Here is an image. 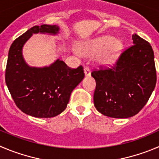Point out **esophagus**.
<instances>
[{"label":"esophagus","mask_w":159,"mask_h":159,"mask_svg":"<svg viewBox=\"0 0 159 159\" xmlns=\"http://www.w3.org/2000/svg\"><path fill=\"white\" fill-rule=\"evenodd\" d=\"M84 73H85L86 76H90V68L87 67V66H86V67L84 68Z\"/></svg>","instance_id":"34e87169"}]
</instances>
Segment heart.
Wrapping results in <instances>:
<instances>
[{
    "instance_id": "heart-1",
    "label": "heart",
    "mask_w": 159,
    "mask_h": 159,
    "mask_svg": "<svg viewBox=\"0 0 159 159\" xmlns=\"http://www.w3.org/2000/svg\"><path fill=\"white\" fill-rule=\"evenodd\" d=\"M122 49V43L119 39L105 35L80 43L78 50L84 56H96V61L101 66L112 65Z\"/></svg>"
}]
</instances>
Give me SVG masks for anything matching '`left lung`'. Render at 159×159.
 <instances>
[{
  "instance_id": "left-lung-1",
  "label": "left lung",
  "mask_w": 159,
  "mask_h": 159,
  "mask_svg": "<svg viewBox=\"0 0 159 159\" xmlns=\"http://www.w3.org/2000/svg\"><path fill=\"white\" fill-rule=\"evenodd\" d=\"M133 44L121 54L111 69L92 72L96 81L93 103L104 116L132 117L143 108L156 84L154 51L150 43L137 34Z\"/></svg>"
}]
</instances>
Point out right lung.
I'll return each instance as SVG.
<instances>
[{
	"label": "right lung",
	"mask_w": 159,
	"mask_h": 159,
	"mask_svg": "<svg viewBox=\"0 0 159 159\" xmlns=\"http://www.w3.org/2000/svg\"><path fill=\"white\" fill-rule=\"evenodd\" d=\"M57 35L58 25H35L14 40L8 52L5 82L18 108L37 118H51L67 107L72 90L84 78L82 66L68 67L57 59L49 66L31 67L23 58L22 48L33 33Z\"/></svg>",
	"instance_id": "right-lung-1"
}]
</instances>
